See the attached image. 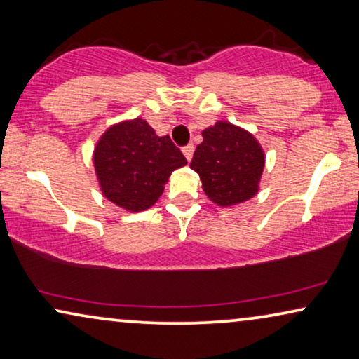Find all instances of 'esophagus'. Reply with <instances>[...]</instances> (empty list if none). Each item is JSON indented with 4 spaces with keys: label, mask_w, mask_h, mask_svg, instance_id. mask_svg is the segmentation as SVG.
I'll use <instances>...</instances> for the list:
<instances>
[{
    "label": "esophagus",
    "mask_w": 359,
    "mask_h": 359,
    "mask_svg": "<svg viewBox=\"0 0 359 359\" xmlns=\"http://www.w3.org/2000/svg\"><path fill=\"white\" fill-rule=\"evenodd\" d=\"M182 153H184V156H185V159L189 161H191V156H194V144H189V146H185L184 149H182Z\"/></svg>",
    "instance_id": "1"
}]
</instances>
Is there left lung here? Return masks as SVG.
<instances>
[{
  "mask_svg": "<svg viewBox=\"0 0 359 359\" xmlns=\"http://www.w3.org/2000/svg\"><path fill=\"white\" fill-rule=\"evenodd\" d=\"M190 168L200 175L201 189L215 205L234 206L260 190L265 151L250 131L218 120L201 131Z\"/></svg>",
  "mask_w": 359,
  "mask_h": 359,
  "instance_id": "1",
  "label": "left lung"
}]
</instances>
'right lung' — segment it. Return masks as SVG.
<instances>
[{"label":"right lung","instance_id":"obj_1","mask_svg":"<svg viewBox=\"0 0 359 359\" xmlns=\"http://www.w3.org/2000/svg\"><path fill=\"white\" fill-rule=\"evenodd\" d=\"M93 164L99 189L125 211L153 206L175 169L187 161L169 136H158L144 118L110 125L94 146Z\"/></svg>","mask_w":359,"mask_h":359}]
</instances>
